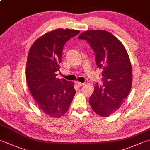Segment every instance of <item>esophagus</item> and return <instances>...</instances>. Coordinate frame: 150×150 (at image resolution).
<instances>
[{
    "label": "esophagus",
    "mask_w": 150,
    "mask_h": 150,
    "mask_svg": "<svg viewBox=\"0 0 150 150\" xmlns=\"http://www.w3.org/2000/svg\"><path fill=\"white\" fill-rule=\"evenodd\" d=\"M76 84L77 85V86H78V87H81V86H83V85H84V83H80V82H78V81H76Z\"/></svg>",
    "instance_id": "esophagus-1"
}]
</instances>
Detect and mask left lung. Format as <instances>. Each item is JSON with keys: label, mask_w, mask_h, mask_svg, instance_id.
<instances>
[{"label": "left lung", "mask_w": 150, "mask_h": 150, "mask_svg": "<svg viewBox=\"0 0 150 150\" xmlns=\"http://www.w3.org/2000/svg\"><path fill=\"white\" fill-rule=\"evenodd\" d=\"M78 39L90 45L96 64L103 69V85L95 84L89 100L93 111L108 117L120 108L131 91L132 73L128 53L121 42L106 30L86 31Z\"/></svg>", "instance_id": "8db88e82"}]
</instances>
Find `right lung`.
<instances>
[{"label": "right lung", "mask_w": 150, "mask_h": 150, "mask_svg": "<svg viewBox=\"0 0 150 150\" xmlns=\"http://www.w3.org/2000/svg\"><path fill=\"white\" fill-rule=\"evenodd\" d=\"M79 30L59 29L36 40L28 55L26 80L31 95L42 112L53 118L68 111L76 90L72 81L57 78L63 46Z\"/></svg>", "instance_id": "1"}]
</instances>
